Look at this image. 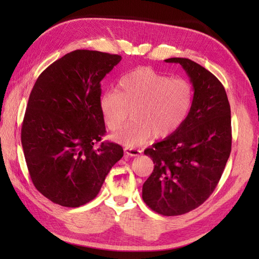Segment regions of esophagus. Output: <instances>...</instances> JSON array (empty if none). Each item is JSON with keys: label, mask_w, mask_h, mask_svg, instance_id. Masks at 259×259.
Returning a JSON list of instances; mask_svg holds the SVG:
<instances>
[{"label": "esophagus", "mask_w": 259, "mask_h": 259, "mask_svg": "<svg viewBox=\"0 0 259 259\" xmlns=\"http://www.w3.org/2000/svg\"><path fill=\"white\" fill-rule=\"evenodd\" d=\"M124 151H125L126 155L130 156V157H137L142 152V150L137 149V148H125Z\"/></svg>", "instance_id": "34e87169"}]
</instances>
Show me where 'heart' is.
<instances>
[{
	"label": "heart",
	"instance_id": "1",
	"mask_svg": "<svg viewBox=\"0 0 259 259\" xmlns=\"http://www.w3.org/2000/svg\"><path fill=\"white\" fill-rule=\"evenodd\" d=\"M194 100L195 90L190 81L172 79L151 68L140 67L120 79L119 91L104 92L99 106L110 130L119 129L133 110L134 120L114 138L135 147L153 134L158 138L175 134L188 118Z\"/></svg>",
	"mask_w": 259,
	"mask_h": 259
}]
</instances>
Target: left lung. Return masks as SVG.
I'll return each mask as SVG.
<instances>
[{
	"instance_id": "obj_1",
	"label": "left lung",
	"mask_w": 259,
	"mask_h": 259,
	"mask_svg": "<svg viewBox=\"0 0 259 259\" xmlns=\"http://www.w3.org/2000/svg\"><path fill=\"white\" fill-rule=\"evenodd\" d=\"M164 61L185 69L195 100L185 123L145 150L155 167L142 199L153 211L178 216L199 207L217 187L232 151V119L225 88L211 72L189 59Z\"/></svg>"
}]
</instances>
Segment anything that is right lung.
<instances>
[{
	"label": "right lung",
	"mask_w": 259,
	"mask_h": 259,
	"mask_svg": "<svg viewBox=\"0 0 259 259\" xmlns=\"http://www.w3.org/2000/svg\"><path fill=\"white\" fill-rule=\"evenodd\" d=\"M121 56L75 50L38 75L30 93L21 141L33 185L52 202L80 207L95 199L122 147L101 141V80Z\"/></svg>",
	"instance_id": "right-lung-1"
}]
</instances>
